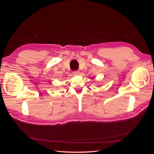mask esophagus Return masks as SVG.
I'll use <instances>...</instances> for the list:
<instances>
[{"label":"esophagus","mask_w":154,"mask_h":154,"mask_svg":"<svg viewBox=\"0 0 154 154\" xmlns=\"http://www.w3.org/2000/svg\"><path fill=\"white\" fill-rule=\"evenodd\" d=\"M80 74V72H79L78 71H73V74L74 75H78V74Z\"/></svg>","instance_id":"1"}]
</instances>
